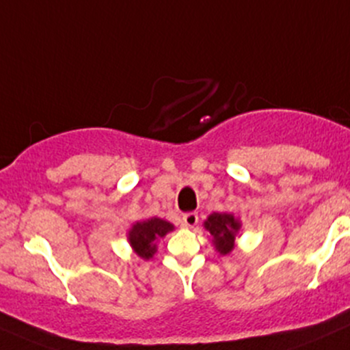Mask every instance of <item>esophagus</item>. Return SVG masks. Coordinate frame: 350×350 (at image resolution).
Instances as JSON below:
<instances>
[{"instance_id": "34e87169", "label": "esophagus", "mask_w": 350, "mask_h": 350, "mask_svg": "<svg viewBox=\"0 0 350 350\" xmlns=\"http://www.w3.org/2000/svg\"><path fill=\"white\" fill-rule=\"evenodd\" d=\"M199 222V216L196 213H187L183 216V226L184 228H196Z\"/></svg>"}]
</instances>
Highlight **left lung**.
Returning a JSON list of instances; mask_svg holds the SVG:
<instances>
[{"label": "left lung", "mask_w": 350, "mask_h": 350, "mask_svg": "<svg viewBox=\"0 0 350 350\" xmlns=\"http://www.w3.org/2000/svg\"><path fill=\"white\" fill-rule=\"evenodd\" d=\"M204 228L213 237V244L219 254L226 256L234 249L237 232L241 231V222L229 213H213L204 221Z\"/></svg>", "instance_id": "left-lung-1"}]
</instances>
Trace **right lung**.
Segmentation results:
<instances>
[{
  "label": "right lung",
  "mask_w": 350,
  "mask_h": 350,
  "mask_svg": "<svg viewBox=\"0 0 350 350\" xmlns=\"http://www.w3.org/2000/svg\"><path fill=\"white\" fill-rule=\"evenodd\" d=\"M174 229V226L171 222L164 221L159 217H151L146 219V221H137L134 222L133 228L128 232V241L131 244L133 251L137 256L143 257V259H151L157 251L156 244L161 237L166 236L167 232H171Z\"/></svg>",
  "instance_id": "add662e5"
}]
</instances>
